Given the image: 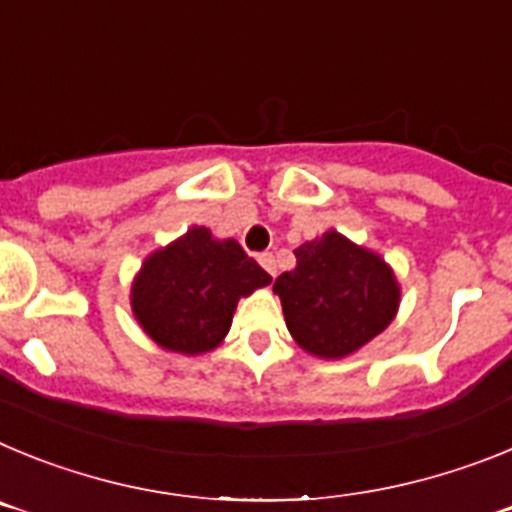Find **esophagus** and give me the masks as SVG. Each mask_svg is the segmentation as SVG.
Returning <instances> with one entry per match:
<instances>
[{
	"mask_svg": "<svg viewBox=\"0 0 512 512\" xmlns=\"http://www.w3.org/2000/svg\"><path fill=\"white\" fill-rule=\"evenodd\" d=\"M259 264L264 266V271L269 274V277H277V261H274V256H271V253H261Z\"/></svg>",
	"mask_w": 512,
	"mask_h": 512,
	"instance_id": "esophagus-1",
	"label": "esophagus"
}]
</instances>
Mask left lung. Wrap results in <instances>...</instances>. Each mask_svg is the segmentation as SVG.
Wrapping results in <instances>:
<instances>
[{
	"instance_id": "8db88e82",
	"label": "left lung",
	"mask_w": 512,
	"mask_h": 512,
	"mask_svg": "<svg viewBox=\"0 0 512 512\" xmlns=\"http://www.w3.org/2000/svg\"><path fill=\"white\" fill-rule=\"evenodd\" d=\"M297 266L274 282L284 320L300 348L343 359L379 336L400 307L395 271L379 253L336 230L295 248Z\"/></svg>"
}]
</instances>
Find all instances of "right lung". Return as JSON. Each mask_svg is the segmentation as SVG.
<instances>
[{
    "label": "right lung",
    "instance_id": "right-lung-1",
    "mask_svg": "<svg viewBox=\"0 0 512 512\" xmlns=\"http://www.w3.org/2000/svg\"><path fill=\"white\" fill-rule=\"evenodd\" d=\"M271 277L233 238L217 241L194 225L143 261L130 307L151 341L166 351L197 356L228 336L235 305Z\"/></svg>",
    "mask_w": 512,
    "mask_h": 512
}]
</instances>
